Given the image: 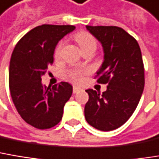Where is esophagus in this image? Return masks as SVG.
Returning <instances> with one entry per match:
<instances>
[{"mask_svg":"<svg viewBox=\"0 0 159 159\" xmlns=\"http://www.w3.org/2000/svg\"><path fill=\"white\" fill-rule=\"evenodd\" d=\"M80 90H81V88L77 87V86H74V88H73V92H74V94H76V93H78Z\"/></svg>","mask_w":159,"mask_h":159,"instance_id":"34e87169","label":"esophagus"}]
</instances>
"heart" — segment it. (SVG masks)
<instances>
[{
    "label": "heart",
    "instance_id": "b5f03b06",
    "mask_svg": "<svg viewBox=\"0 0 159 159\" xmlns=\"http://www.w3.org/2000/svg\"><path fill=\"white\" fill-rule=\"evenodd\" d=\"M75 39L84 53L86 52H94V51L96 50L97 42L91 34L86 33V32H80L75 35ZM63 46H64V42H61L58 43V45L56 46L55 52H54L55 57H58L60 55V52L62 51ZM82 73L83 72H81L79 70H71L67 73V77L75 83H79L81 81Z\"/></svg>",
    "mask_w": 159,
    "mask_h": 159
}]
</instances>
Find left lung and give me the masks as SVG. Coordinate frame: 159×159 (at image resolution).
Here are the masks:
<instances>
[{"label":"left lung","instance_id":"left-lung-1","mask_svg":"<svg viewBox=\"0 0 159 159\" xmlns=\"http://www.w3.org/2000/svg\"><path fill=\"white\" fill-rule=\"evenodd\" d=\"M102 44L104 61L96 72L97 82L107 84L101 94L93 89L84 107L87 123L101 131H111L126 122L137 108L144 90L145 75L137 40L116 26H88Z\"/></svg>","mask_w":159,"mask_h":159}]
</instances>
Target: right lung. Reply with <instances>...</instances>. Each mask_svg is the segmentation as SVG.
I'll return each instance as SVG.
<instances>
[{
	"mask_svg": "<svg viewBox=\"0 0 159 159\" xmlns=\"http://www.w3.org/2000/svg\"><path fill=\"white\" fill-rule=\"evenodd\" d=\"M75 29L73 25L43 24L27 33L12 52L9 68V87L12 102L22 118L38 129H47L61 121L73 86L61 82L51 88L42 75L53 63L58 42Z\"/></svg>",
	"mask_w": 159,
	"mask_h": 159,
	"instance_id": "add662e5",
	"label": "right lung"
}]
</instances>
